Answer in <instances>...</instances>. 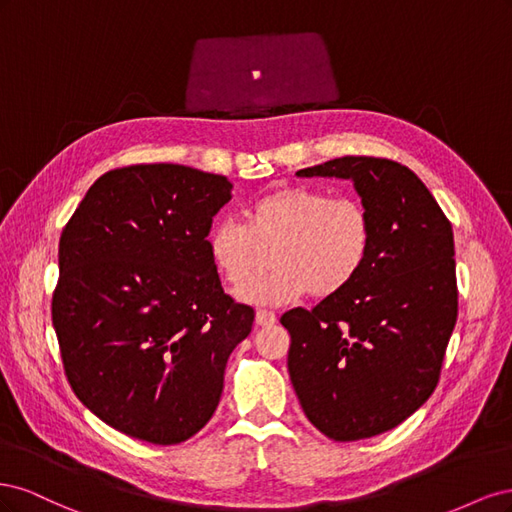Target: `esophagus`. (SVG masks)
Returning a JSON list of instances; mask_svg holds the SVG:
<instances>
[{
	"mask_svg": "<svg viewBox=\"0 0 512 512\" xmlns=\"http://www.w3.org/2000/svg\"><path fill=\"white\" fill-rule=\"evenodd\" d=\"M277 322V316L273 312H267V309H258L256 312V324L258 327H271V324Z\"/></svg>",
	"mask_w": 512,
	"mask_h": 512,
	"instance_id": "34e87169",
	"label": "esophagus"
}]
</instances>
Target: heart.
I'll list each match as a JSON object with an SVG mask.
<instances>
[{"label": "heart", "mask_w": 512, "mask_h": 512, "mask_svg": "<svg viewBox=\"0 0 512 512\" xmlns=\"http://www.w3.org/2000/svg\"><path fill=\"white\" fill-rule=\"evenodd\" d=\"M260 247H273V271L247 282L237 297L247 305L280 307L312 292L329 299L365 267L371 247L367 211L348 198L288 185L252 205L247 224L224 218L209 232V256L230 286H241L258 265Z\"/></svg>", "instance_id": "1"}]
</instances>
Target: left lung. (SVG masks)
<instances>
[{"mask_svg":"<svg viewBox=\"0 0 512 512\" xmlns=\"http://www.w3.org/2000/svg\"><path fill=\"white\" fill-rule=\"evenodd\" d=\"M297 175L350 179L369 215L371 247L348 288L280 318L290 333V382L324 436H378L438 384L457 322L453 228L425 183L393 160L344 156Z\"/></svg>","mask_w":512,"mask_h":512,"instance_id":"obj_1","label":"left lung"}]
</instances>
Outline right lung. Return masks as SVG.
<instances>
[{
  "mask_svg": "<svg viewBox=\"0 0 512 512\" xmlns=\"http://www.w3.org/2000/svg\"><path fill=\"white\" fill-rule=\"evenodd\" d=\"M232 183L181 164L102 175L59 241L53 327L72 391L130 438L179 444L220 404L254 309L224 294L209 256Z\"/></svg>",
  "mask_w": 512,
  "mask_h": 512,
  "instance_id": "add662e5",
  "label": "right lung"
}]
</instances>
